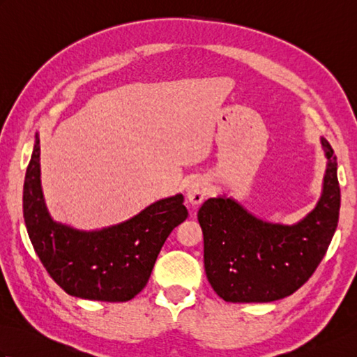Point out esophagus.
<instances>
[{"label": "esophagus", "mask_w": 357, "mask_h": 357, "mask_svg": "<svg viewBox=\"0 0 357 357\" xmlns=\"http://www.w3.org/2000/svg\"><path fill=\"white\" fill-rule=\"evenodd\" d=\"M208 192L207 183L201 178H195L190 181V184L187 185V199L192 206H199V204L206 199Z\"/></svg>", "instance_id": "esophagus-1"}]
</instances>
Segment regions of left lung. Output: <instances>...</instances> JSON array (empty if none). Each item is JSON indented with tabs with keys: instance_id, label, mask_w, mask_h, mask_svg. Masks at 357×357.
I'll return each instance as SVG.
<instances>
[{
	"instance_id": "obj_1",
	"label": "left lung",
	"mask_w": 357,
	"mask_h": 357,
	"mask_svg": "<svg viewBox=\"0 0 357 357\" xmlns=\"http://www.w3.org/2000/svg\"><path fill=\"white\" fill-rule=\"evenodd\" d=\"M327 170L319 202L293 225L262 221L231 198L202 204L204 267L210 285L227 302H271L287 298L312 278L336 231L340 210L337 161L321 138Z\"/></svg>"
}]
</instances>
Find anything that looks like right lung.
<instances>
[{"label":"right lung","mask_w":357,"mask_h":357,"mask_svg":"<svg viewBox=\"0 0 357 357\" xmlns=\"http://www.w3.org/2000/svg\"><path fill=\"white\" fill-rule=\"evenodd\" d=\"M22 213L50 278L67 294L104 302L130 301L146 287L165 239L188 216L184 196L174 195L102 230L82 231L55 222L43 198L38 135L26 172Z\"/></svg>","instance_id":"1"}]
</instances>
